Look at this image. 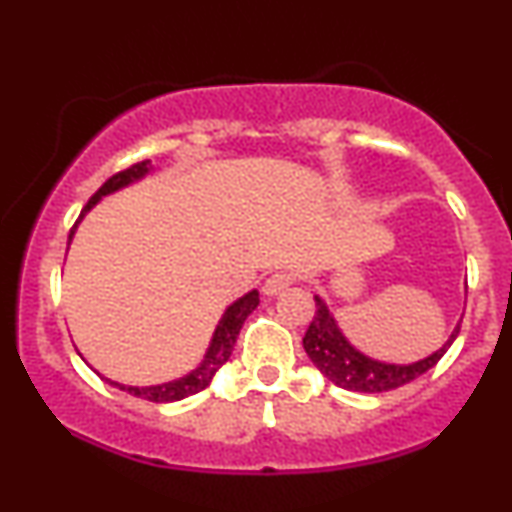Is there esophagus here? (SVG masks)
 <instances>
[{
	"label": "esophagus",
	"mask_w": 512,
	"mask_h": 512,
	"mask_svg": "<svg viewBox=\"0 0 512 512\" xmlns=\"http://www.w3.org/2000/svg\"><path fill=\"white\" fill-rule=\"evenodd\" d=\"M293 281H296V279H293V274H289V272H276V274L269 276L267 281H264L262 291L267 293V296H276V293L289 289Z\"/></svg>",
	"instance_id": "esophagus-1"
}]
</instances>
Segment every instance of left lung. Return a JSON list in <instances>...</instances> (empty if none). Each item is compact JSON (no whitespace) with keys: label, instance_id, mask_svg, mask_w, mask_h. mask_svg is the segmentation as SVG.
<instances>
[{"label":"left lung","instance_id":"8db88e82","mask_svg":"<svg viewBox=\"0 0 512 512\" xmlns=\"http://www.w3.org/2000/svg\"><path fill=\"white\" fill-rule=\"evenodd\" d=\"M457 334H460V325L455 327L448 342L440 346L436 354L409 363V366L375 361V358L363 356L361 351L346 342L342 330H339L330 310H327L325 301L315 296V315L303 337V349L310 356V361L315 363V368L337 387H344L349 392L378 395V392L407 385L411 380L419 378V375H424L426 370H431L443 358L445 351L450 349Z\"/></svg>","mask_w":512,"mask_h":512}]
</instances>
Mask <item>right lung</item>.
<instances>
[{"label": "right lung", "instance_id": "add662e5", "mask_svg": "<svg viewBox=\"0 0 512 512\" xmlns=\"http://www.w3.org/2000/svg\"><path fill=\"white\" fill-rule=\"evenodd\" d=\"M151 170V163L149 161H142V163H134V166H129L125 170H120V173H115L113 178H108L101 185V190L96 192L91 199H88V204L81 211L79 221L84 219L86 211H91V207H96V202L105 195H110V192L120 190V187H127L129 182H137L142 180L146 173ZM79 221L74 223L72 231H69V243H72L74 238V231L76 226H79ZM260 305V293L257 291H250L245 293L243 298H238L236 303L228 305L226 313H223L221 322L216 325V332L214 337H211V344L207 349V356H204V361L199 363V366L192 370L190 375H185V378H178L173 380V383H163V385H151V387H132V385H120L115 383V380H108L110 385H115L117 390H125L129 395L134 397H142V399H149V402H178V399H185L190 395H195V392L204 390L211 383V378H214V373L219 370L223 363L231 358V351L233 346H236V339L240 334V327H243L245 317H248L252 310Z\"/></svg>", "mask_w": 512, "mask_h": 512}]
</instances>
